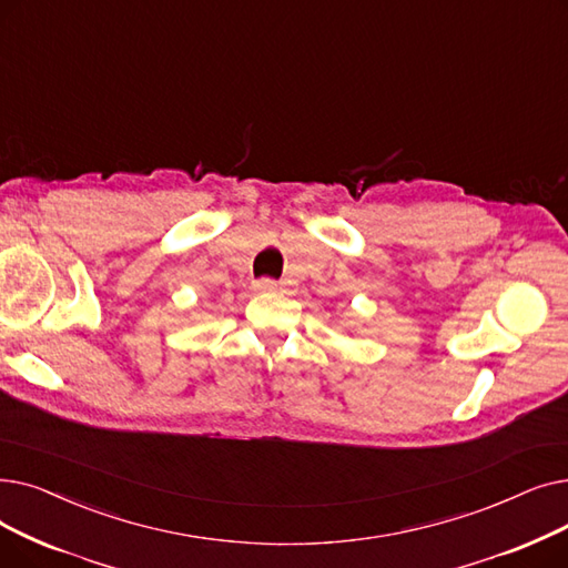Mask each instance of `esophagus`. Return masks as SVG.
I'll use <instances>...</instances> for the list:
<instances>
[{"instance_id":"esophagus-1","label":"esophagus","mask_w":568,"mask_h":568,"mask_svg":"<svg viewBox=\"0 0 568 568\" xmlns=\"http://www.w3.org/2000/svg\"><path fill=\"white\" fill-rule=\"evenodd\" d=\"M275 288H277V282L270 280V277H263V280L254 282V291H258V293H270V291H275Z\"/></svg>"}]
</instances>
